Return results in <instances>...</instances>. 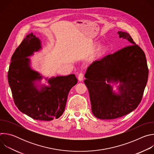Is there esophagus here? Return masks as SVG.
Here are the masks:
<instances>
[{"mask_svg": "<svg viewBox=\"0 0 154 154\" xmlns=\"http://www.w3.org/2000/svg\"><path fill=\"white\" fill-rule=\"evenodd\" d=\"M83 77H84V75L82 73H80L78 75V79L80 80V81H82L83 79Z\"/></svg>", "mask_w": 154, "mask_h": 154, "instance_id": "34e87169", "label": "esophagus"}]
</instances>
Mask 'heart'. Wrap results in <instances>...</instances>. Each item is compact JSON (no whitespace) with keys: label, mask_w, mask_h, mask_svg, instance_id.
Instances as JSON below:
<instances>
[{"label":"heart","mask_w":154,"mask_h":154,"mask_svg":"<svg viewBox=\"0 0 154 154\" xmlns=\"http://www.w3.org/2000/svg\"><path fill=\"white\" fill-rule=\"evenodd\" d=\"M99 46V43H94V45H93V47H92V49H96L97 47ZM107 51V48L106 46L105 45H103V46H101L99 47V49H98V53H99V55H102V54H105Z\"/></svg>","instance_id":"heart-1"}]
</instances>
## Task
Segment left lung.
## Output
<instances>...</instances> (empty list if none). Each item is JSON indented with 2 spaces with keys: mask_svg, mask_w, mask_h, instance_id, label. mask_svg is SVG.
I'll return each mask as SVG.
<instances>
[{
  "mask_svg": "<svg viewBox=\"0 0 154 154\" xmlns=\"http://www.w3.org/2000/svg\"><path fill=\"white\" fill-rule=\"evenodd\" d=\"M118 34L130 46L93 61L85 75L92 112L100 119L118 118L134 110L141 102L147 82L144 52L128 33L119 31ZM111 83H119L118 92L113 91Z\"/></svg>",
  "mask_w": 154,
  "mask_h": 154,
  "instance_id": "1",
  "label": "left lung"
}]
</instances>
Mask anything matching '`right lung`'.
I'll return each mask as SVG.
<instances>
[{
    "mask_svg": "<svg viewBox=\"0 0 154 154\" xmlns=\"http://www.w3.org/2000/svg\"><path fill=\"white\" fill-rule=\"evenodd\" d=\"M41 49V40L33 33L27 35L11 57L8 80L19 110L34 119L48 121L63 115L69 92L77 79L74 74L45 77L33 70L28 57ZM43 78L49 85L40 83Z\"/></svg>",
    "mask_w": 154,
    "mask_h": 154,
    "instance_id": "obj_1",
    "label": "right lung"
}]
</instances>
